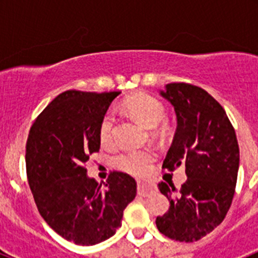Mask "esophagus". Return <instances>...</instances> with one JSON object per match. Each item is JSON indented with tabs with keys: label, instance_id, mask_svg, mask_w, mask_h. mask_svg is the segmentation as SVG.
<instances>
[{
	"label": "esophagus",
	"instance_id": "1",
	"mask_svg": "<svg viewBox=\"0 0 258 258\" xmlns=\"http://www.w3.org/2000/svg\"><path fill=\"white\" fill-rule=\"evenodd\" d=\"M155 188H156V186L152 181H147V179H140L138 181V194L142 195V197H147Z\"/></svg>",
	"mask_w": 258,
	"mask_h": 258
}]
</instances>
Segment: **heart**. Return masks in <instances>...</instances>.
Returning a JSON list of instances; mask_svg holds the SVG:
<instances>
[{"instance_id":"heart-1","label":"heart","mask_w":258,"mask_h":258,"mask_svg":"<svg viewBox=\"0 0 258 258\" xmlns=\"http://www.w3.org/2000/svg\"><path fill=\"white\" fill-rule=\"evenodd\" d=\"M124 107L140 121L149 127H156L165 118V108L159 99L146 93H138L125 99ZM116 115L112 109L107 111L99 124V138L102 143H109L113 138ZM154 160V152L150 150L126 151L115 157L117 168L134 175L145 174Z\"/></svg>"}]
</instances>
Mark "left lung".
<instances>
[{
	"label": "left lung",
	"instance_id": "8db88e82",
	"mask_svg": "<svg viewBox=\"0 0 258 258\" xmlns=\"http://www.w3.org/2000/svg\"><path fill=\"white\" fill-rule=\"evenodd\" d=\"M177 116V129L163 163L164 169L186 166L181 190L159 183L170 207L156 218L161 234L178 241H197L226 217L235 192L239 170L236 134L225 109L211 94L184 83L160 90Z\"/></svg>",
	"mask_w": 258,
	"mask_h": 258
}]
</instances>
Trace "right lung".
Listing matches in <instances>:
<instances>
[{
  "mask_svg": "<svg viewBox=\"0 0 258 258\" xmlns=\"http://www.w3.org/2000/svg\"><path fill=\"white\" fill-rule=\"evenodd\" d=\"M120 92L67 90L32 124L26 146L27 178L38 212L61 238L94 245L121 226L137 182L112 172L103 186L89 178V156L101 149L99 124Z\"/></svg>",
  "mask_w": 258,
  "mask_h": 258,
  "instance_id": "right-lung-1",
  "label": "right lung"
}]
</instances>
